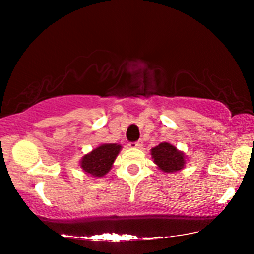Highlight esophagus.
I'll return each mask as SVG.
<instances>
[{"label": "esophagus", "instance_id": "esophagus-1", "mask_svg": "<svg viewBox=\"0 0 254 254\" xmlns=\"http://www.w3.org/2000/svg\"><path fill=\"white\" fill-rule=\"evenodd\" d=\"M142 145H143V142H142V141L131 142V143H129V147L133 148V149H140V148H142Z\"/></svg>", "mask_w": 254, "mask_h": 254}]
</instances>
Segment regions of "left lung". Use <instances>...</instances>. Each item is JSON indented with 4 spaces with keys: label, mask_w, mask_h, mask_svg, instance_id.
I'll use <instances>...</instances> for the list:
<instances>
[{
    "label": "left lung",
    "mask_w": 254,
    "mask_h": 254,
    "mask_svg": "<svg viewBox=\"0 0 254 254\" xmlns=\"http://www.w3.org/2000/svg\"><path fill=\"white\" fill-rule=\"evenodd\" d=\"M150 152L154 163L162 172L175 173L185 168L187 156L169 142H162Z\"/></svg>",
    "instance_id": "obj_1"
}]
</instances>
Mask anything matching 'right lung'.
Segmentation results:
<instances>
[{
    "instance_id": "obj_1",
    "label": "right lung",
    "mask_w": 254,
    "mask_h": 254,
    "mask_svg": "<svg viewBox=\"0 0 254 254\" xmlns=\"http://www.w3.org/2000/svg\"><path fill=\"white\" fill-rule=\"evenodd\" d=\"M121 144L104 143L92 149L79 161L83 172L92 178H102L112 169L113 163L121 150Z\"/></svg>"
}]
</instances>
